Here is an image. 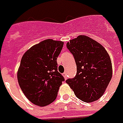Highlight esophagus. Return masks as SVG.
<instances>
[{
	"label": "esophagus",
	"instance_id": "obj_1",
	"mask_svg": "<svg viewBox=\"0 0 123 123\" xmlns=\"http://www.w3.org/2000/svg\"><path fill=\"white\" fill-rule=\"evenodd\" d=\"M62 76L64 77V79H65V80H67V72H64V73H62Z\"/></svg>",
	"mask_w": 123,
	"mask_h": 123
}]
</instances>
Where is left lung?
<instances>
[{
	"instance_id": "1",
	"label": "left lung",
	"mask_w": 123,
	"mask_h": 123,
	"mask_svg": "<svg viewBox=\"0 0 123 123\" xmlns=\"http://www.w3.org/2000/svg\"><path fill=\"white\" fill-rule=\"evenodd\" d=\"M74 57L77 73L66 82L80 100L91 103L103 95L113 74L112 63L107 51L100 43L84 35L67 43Z\"/></svg>"
}]
</instances>
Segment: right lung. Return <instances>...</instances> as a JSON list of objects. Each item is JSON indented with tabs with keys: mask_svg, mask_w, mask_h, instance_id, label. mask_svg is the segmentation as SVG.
Returning <instances> with one entry per match:
<instances>
[{
	"mask_svg": "<svg viewBox=\"0 0 123 123\" xmlns=\"http://www.w3.org/2000/svg\"><path fill=\"white\" fill-rule=\"evenodd\" d=\"M63 41L47 39L24 54L17 72L18 84L34 105L44 107L55 100L64 79L57 71L56 59Z\"/></svg>",
	"mask_w": 123,
	"mask_h": 123,
	"instance_id": "right-lung-1",
	"label": "right lung"
}]
</instances>
